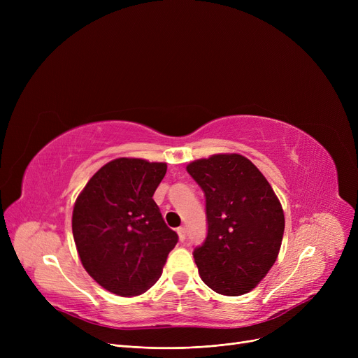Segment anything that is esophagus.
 Wrapping results in <instances>:
<instances>
[{"label":"esophagus","mask_w":358,"mask_h":358,"mask_svg":"<svg viewBox=\"0 0 358 358\" xmlns=\"http://www.w3.org/2000/svg\"><path fill=\"white\" fill-rule=\"evenodd\" d=\"M177 234H178L180 241L184 242V241H185V228H178V229H177Z\"/></svg>","instance_id":"esophagus-1"}]
</instances>
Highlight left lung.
Here are the masks:
<instances>
[{
	"label": "left lung",
	"mask_w": 358,
	"mask_h": 358,
	"mask_svg": "<svg viewBox=\"0 0 358 358\" xmlns=\"http://www.w3.org/2000/svg\"><path fill=\"white\" fill-rule=\"evenodd\" d=\"M206 196L208 235L193 252L204 285L224 296L251 292L277 259L283 208L259 169L239 154L187 165Z\"/></svg>",
	"instance_id": "1"
}]
</instances>
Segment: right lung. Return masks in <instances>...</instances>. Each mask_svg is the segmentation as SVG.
Returning a JSON list of instances; mask_svg holds the SVG:
<instances>
[{"instance_id":"right-lung-1","label":"right lung","mask_w":358,"mask_h":358,"mask_svg":"<svg viewBox=\"0 0 358 358\" xmlns=\"http://www.w3.org/2000/svg\"><path fill=\"white\" fill-rule=\"evenodd\" d=\"M166 164L117 158L94 174L72 212V234L85 271L123 297L145 293L161 277L178 235L152 196Z\"/></svg>"}]
</instances>
